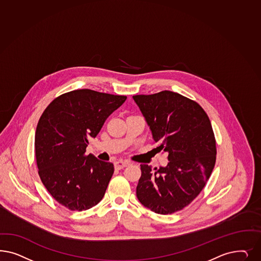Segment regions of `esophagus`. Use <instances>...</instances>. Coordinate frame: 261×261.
I'll use <instances>...</instances> for the list:
<instances>
[{"label":"esophagus","mask_w":261,"mask_h":261,"mask_svg":"<svg viewBox=\"0 0 261 261\" xmlns=\"http://www.w3.org/2000/svg\"><path fill=\"white\" fill-rule=\"evenodd\" d=\"M115 168L116 169H123L126 167L128 165V161H124V160H119L115 162Z\"/></svg>","instance_id":"esophagus-1"}]
</instances>
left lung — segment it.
Here are the masks:
<instances>
[{"label": "left lung", "mask_w": 261, "mask_h": 261, "mask_svg": "<svg viewBox=\"0 0 261 261\" xmlns=\"http://www.w3.org/2000/svg\"><path fill=\"white\" fill-rule=\"evenodd\" d=\"M156 149L168 153L166 167L141 164L136 187L139 202L159 214L184 210L201 193L216 161V140L211 120L197 101L164 90L135 95Z\"/></svg>", "instance_id": "1"}]
</instances>
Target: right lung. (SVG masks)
<instances>
[{"label":"right lung","mask_w":261,"mask_h":261,"mask_svg":"<svg viewBox=\"0 0 261 261\" xmlns=\"http://www.w3.org/2000/svg\"><path fill=\"white\" fill-rule=\"evenodd\" d=\"M126 96L79 89L57 97L38 121L34 150L43 185L61 205L72 211L101 202L114 166L86 154L89 137H96Z\"/></svg>","instance_id":"obj_1"}]
</instances>
